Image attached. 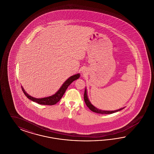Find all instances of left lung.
<instances>
[{
  "mask_svg": "<svg viewBox=\"0 0 154 154\" xmlns=\"http://www.w3.org/2000/svg\"><path fill=\"white\" fill-rule=\"evenodd\" d=\"M84 101L86 104V105L87 106L88 108L92 111L93 112H95L96 113H99V114H112L114 112H116L117 111H119L120 110H122L124 108L122 109H120L119 110H115V111H103V110H99L97 109V108H96L95 107H94L91 103L89 102V99H88V96H87V90L85 89V92H84Z\"/></svg>",
  "mask_w": 154,
  "mask_h": 154,
  "instance_id": "left-lung-1",
  "label": "left lung"
}]
</instances>
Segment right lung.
I'll list each match as a JSON object with an SVG mask.
<instances>
[{
    "label": "right lung",
    "instance_id": "1",
    "mask_svg": "<svg viewBox=\"0 0 154 154\" xmlns=\"http://www.w3.org/2000/svg\"><path fill=\"white\" fill-rule=\"evenodd\" d=\"M80 74H77L75 75L71 76L64 82V84L62 85V87L55 94L47 97H44L41 99L35 98L27 94L25 91V90L22 88V91L25 95L26 96L28 99H29L30 100L35 102L37 103L38 104H43V105H54L57 104V103L60 100L62 97L64 95L67 88H68V87L71 84V83L73 81L75 80H77L80 77Z\"/></svg>",
    "mask_w": 154,
    "mask_h": 154
}]
</instances>
